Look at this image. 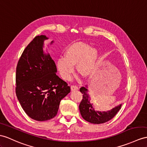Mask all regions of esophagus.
Segmentation results:
<instances>
[{
	"mask_svg": "<svg viewBox=\"0 0 147 147\" xmlns=\"http://www.w3.org/2000/svg\"><path fill=\"white\" fill-rule=\"evenodd\" d=\"M70 88H71V91L78 90V87H77V86H76V85H71V87H70Z\"/></svg>",
	"mask_w": 147,
	"mask_h": 147,
	"instance_id": "esophagus-1",
	"label": "esophagus"
}]
</instances>
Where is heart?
<instances>
[{
  "label": "heart",
  "mask_w": 147,
  "mask_h": 147,
  "mask_svg": "<svg viewBox=\"0 0 147 147\" xmlns=\"http://www.w3.org/2000/svg\"><path fill=\"white\" fill-rule=\"evenodd\" d=\"M98 52L95 48L83 42H76L68 47L64 58L59 59L57 66L61 76L65 80L70 79L74 71V66L81 76L89 77L94 73Z\"/></svg>",
  "instance_id": "b5f03b06"
}]
</instances>
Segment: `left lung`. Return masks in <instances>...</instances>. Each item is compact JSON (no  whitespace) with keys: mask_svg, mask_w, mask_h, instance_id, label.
<instances>
[{"mask_svg":"<svg viewBox=\"0 0 147 147\" xmlns=\"http://www.w3.org/2000/svg\"><path fill=\"white\" fill-rule=\"evenodd\" d=\"M80 91L83 94V98L79 105V110L83 119L88 122L94 124H100L110 120L115 116L121 109V104L114 107L107 112H100L95 110L94 107L90 103V96L88 94L87 86L82 87Z\"/></svg>","mask_w":147,"mask_h":147,"instance_id":"obj_1","label":"left lung"}]
</instances>
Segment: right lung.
<instances>
[{
    "mask_svg": "<svg viewBox=\"0 0 147 147\" xmlns=\"http://www.w3.org/2000/svg\"><path fill=\"white\" fill-rule=\"evenodd\" d=\"M48 38L43 35L35 37L25 49L16 68L18 100L28 117L40 121L55 117L60 101L70 92L67 82L56 75L51 55L43 51Z\"/></svg>",
    "mask_w": 147,
    "mask_h": 147,
    "instance_id": "1",
    "label": "right lung"
}]
</instances>
